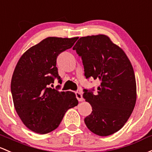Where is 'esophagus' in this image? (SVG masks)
<instances>
[{
    "label": "esophagus",
    "mask_w": 152,
    "mask_h": 152,
    "mask_svg": "<svg viewBox=\"0 0 152 152\" xmlns=\"http://www.w3.org/2000/svg\"><path fill=\"white\" fill-rule=\"evenodd\" d=\"M76 98H77V100H79V102L83 101V100H84V98H83L82 95H81V93L80 92H76Z\"/></svg>",
    "instance_id": "34e87169"
}]
</instances>
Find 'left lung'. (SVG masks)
<instances>
[{
  "label": "left lung",
  "mask_w": 152,
  "mask_h": 152,
  "mask_svg": "<svg viewBox=\"0 0 152 152\" xmlns=\"http://www.w3.org/2000/svg\"><path fill=\"white\" fill-rule=\"evenodd\" d=\"M81 56L87 79H98L97 93L84 89L83 97L92 105L84 119L91 132L108 136L124 125L136 102V81L130 60L108 36L81 37L73 48Z\"/></svg>",
  "instance_id": "1"
}]
</instances>
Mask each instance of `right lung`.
I'll list each match as a JSON object with an SVG mask.
<instances>
[{
    "label": "right lung",
    "instance_id": "obj_1",
    "mask_svg": "<svg viewBox=\"0 0 152 152\" xmlns=\"http://www.w3.org/2000/svg\"><path fill=\"white\" fill-rule=\"evenodd\" d=\"M79 37H47L21 56L13 73L11 91L17 114L30 130L47 134L55 130L65 112L79 102L74 92L51 88L61 52L73 46Z\"/></svg>",
    "mask_w": 152,
    "mask_h": 152
}]
</instances>
